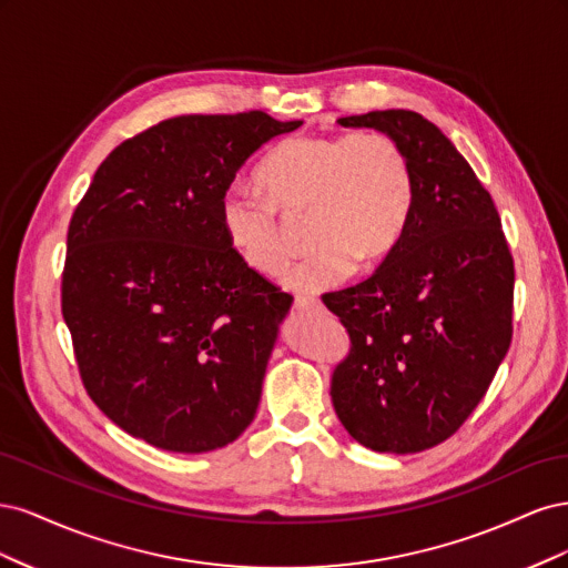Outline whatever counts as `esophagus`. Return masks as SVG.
<instances>
[{
	"instance_id": "esophagus-1",
	"label": "esophagus",
	"mask_w": 568,
	"mask_h": 568,
	"mask_svg": "<svg viewBox=\"0 0 568 568\" xmlns=\"http://www.w3.org/2000/svg\"><path fill=\"white\" fill-rule=\"evenodd\" d=\"M294 307H296V311H301V313H303V311H317L320 301L313 298V296H296Z\"/></svg>"
}]
</instances>
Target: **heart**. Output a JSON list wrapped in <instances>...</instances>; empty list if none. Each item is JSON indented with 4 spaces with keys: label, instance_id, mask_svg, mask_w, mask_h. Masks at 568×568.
<instances>
[{
    "label": "heart",
    "instance_id": "obj_1",
    "mask_svg": "<svg viewBox=\"0 0 568 568\" xmlns=\"http://www.w3.org/2000/svg\"><path fill=\"white\" fill-rule=\"evenodd\" d=\"M270 199L230 189L220 201V227L239 263L261 277H280L294 257L291 222L311 217L315 251L288 272L286 286L320 294L374 267L398 248L415 209V173L395 136L365 130L296 134L257 170Z\"/></svg>",
    "mask_w": 568,
    "mask_h": 568
}]
</instances>
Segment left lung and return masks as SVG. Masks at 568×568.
<instances>
[{
	"label": "left lung",
	"instance_id": "1",
	"mask_svg": "<svg viewBox=\"0 0 568 568\" xmlns=\"http://www.w3.org/2000/svg\"><path fill=\"white\" fill-rule=\"evenodd\" d=\"M338 123L395 136L417 192L379 270L322 298L351 336L332 403L365 448L422 453L469 419L509 351L514 257L488 189L424 115L390 109Z\"/></svg>",
	"mask_w": 568,
	"mask_h": 568
}]
</instances>
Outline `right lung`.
Listing matches in <instances>:
<instances>
[{"label": "right lung", "mask_w": 568, "mask_h": 568, "mask_svg": "<svg viewBox=\"0 0 568 568\" xmlns=\"http://www.w3.org/2000/svg\"><path fill=\"white\" fill-rule=\"evenodd\" d=\"M301 120L178 115L115 146L71 217L61 313L84 390L130 436L209 453L253 422L288 294L239 263L220 201Z\"/></svg>", "instance_id": "add662e5"}]
</instances>
